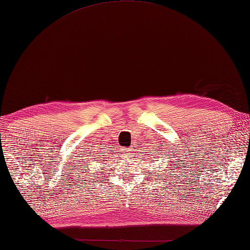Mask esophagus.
<instances>
[{
	"label": "esophagus",
	"instance_id": "34e87169",
	"mask_svg": "<svg viewBox=\"0 0 250 250\" xmlns=\"http://www.w3.org/2000/svg\"><path fill=\"white\" fill-rule=\"evenodd\" d=\"M131 151H132L131 148H126L125 149V153H131Z\"/></svg>",
	"mask_w": 250,
	"mask_h": 250
}]
</instances>
